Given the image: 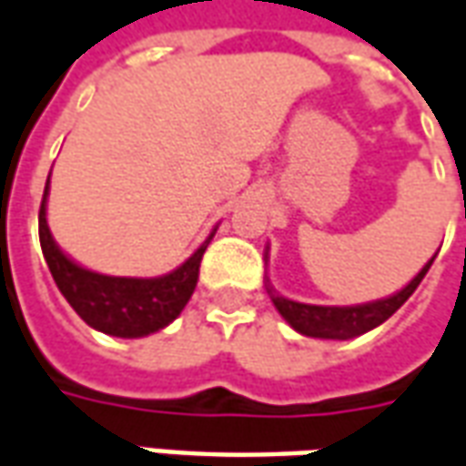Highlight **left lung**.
Segmentation results:
<instances>
[{
  "label": "left lung",
  "instance_id": "left-lung-1",
  "mask_svg": "<svg viewBox=\"0 0 466 466\" xmlns=\"http://www.w3.org/2000/svg\"><path fill=\"white\" fill-rule=\"evenodd\" d=\"M436 258V256H434ZM434 258L423 266L419 274L410 279L409 287H403L399 294L388 297V299L368 301V304H358V307H317V304H301V301L284 299L281 294H276L274 289L268 287V297L274 301L279 314L287 319L289 325L297 332L307 337H322V339H350V337L365 335L368 329L383 325L390 314L400 309V304L409 299L421 284L426 271L431 268Z\"/></svg>",
  "mask_w": 466,
  "mask_h": 466
}]
</instances>
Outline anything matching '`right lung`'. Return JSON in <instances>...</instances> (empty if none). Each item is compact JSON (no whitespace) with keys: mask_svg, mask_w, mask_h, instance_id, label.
Instances as JSON below:
<instances>
[{"mask_svg":"<svg viewBox=\"0 0 466 466\" xmlns=\"http://www.w3.org/2000/svg\"><path fill=\"white\" fill-rule=\"evenodd\" d=\"M47 187H50V177L45 185L43 205H40V246H43L45 261L60 294L78 312L80 319L93 329L114 337L152 335L169 325L172 319H177L198 287L202 253L208 248L213 233L172 274L157 276V279L96 274L70 261L50 236L47 218H45Z\"/></svg>","mask_w":466,"mask_h":466,"instance_id":"add662e5","label":"right lung"}]
</instances>
